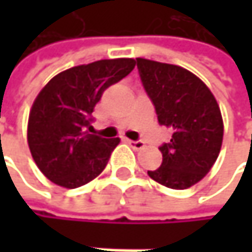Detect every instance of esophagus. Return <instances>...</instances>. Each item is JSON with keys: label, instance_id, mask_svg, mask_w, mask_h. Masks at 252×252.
<instances>
[{"label": "esophagus", "instance_id": "34e87169", "mask_svg": "<svg viewBox=\"0 0 252 252\" xmlns=\"http://www.w3.org/2000/svg\"><path fill=\"white\" fill-rule=\"evenodd\" d=\"M126 141H128V144H129L132 149H135V150H140V149L144 147V141H141V140H126Z\"/></svg>", "mask_w": 252, "mask_h": 252}]
</instances>
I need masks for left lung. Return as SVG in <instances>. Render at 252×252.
<instances>
[{"instance_id":"obj_1","label":"left lung","mask_w":252,"mask_h":252,"mask_svg":"<svg viewBox=\"0 0 252 252\" xmlns=\"http://www.w3.org/2000/svg\"><path fill=\"white\" fill-rule=\"evenodd\" d=\"M143 87L155 105L160 126L172 131L169 143L159 150L160 168L147 174L156 182L185 189L212 169L223 140L219 105L209 87L188 70L135 58Z\"/></svg>"}]
</instances>
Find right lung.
<instances>
[{
    "label": "right lung",
    "mask_w": 252,
    "mask_h": 252,
    "mask_svg": "<svg viewBox=\"0 0 252 252\" xmlns=\"http://www.w3.org/2000/svg\"><path fill=\"white\" fill-rule=\"evenodd\" d=\"M135 67L131 58L77 65L51 78L33 102L27 143L40 172L57 185L81 187L99 175L120 143L89 134L103 92Z\"/></svg>",
    "instance_id": "add662e5"
}]
</instances>
